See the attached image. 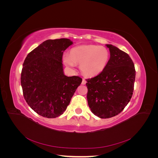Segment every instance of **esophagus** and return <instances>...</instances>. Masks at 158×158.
I'll list each match as a JSON object with an SVG mask.
<instances>
[{
  "instance_id": "1",
  "label": "esophagus",
  "mask_w": 158,
  "mask_h": 158,
  "mask_svg": "<svg viewBox=\"0 0 158 158\" xmlns=\"http://www.w3.org/2000/svg\"><path fill=\"white\" fill-rule=\"evenodd\" d=\"M85 84H86V81H85L84 79L82 80V85H85Z\"/></svg>"
}]
</instances>
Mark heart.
<instances>
[{
  "mask_svg": "<svg viewBox=\"0 0 158 158\" xmlns=\"http://www.w3.org/2000/svg\"><path fill=\"white\" fill-rule=\"evenodd\" d=\"M109 59V52L106 47L94 45H85L74 47L70 53H64L63 62L69 67L74 69L80 64L82 73L95 76L102 73Z\"/></svg>",
  "mask_w": 158,
  "mask_h": 158,
  "instance_id": "1",
  "label": "heart"
}]
</instances>
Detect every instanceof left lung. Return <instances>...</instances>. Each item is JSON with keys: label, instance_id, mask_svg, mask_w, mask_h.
I'll return each instance as SVG.
<instances>
[{"label": "left lung", "instance_id": "obj_1", "mask_svg": "<svg viewBox=\"0 0 158 158\" xmlns=\"http://www.w3.org/2000/svg\"><path fill=\"white\" fill-rule=\"evenodd\" d=\"M110 59L102 73L87 79V99L92 112L102 118L117 115L132 96L136 71L129 55L117 47L106 45Z\"/></svg>", "mask_w": 158, "mask_h": 158}]
</instances>
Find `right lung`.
I'll use <instances>...</instances> for the list:
<instances>
[{
    "instance_id": "add662e5",
    "label": "right lung",
    "mask_w": 158,
    "mask_h": 158,
    "mask_svg": "<svg viewBox=\"0 0 158 158\" xmlns=\"http://www.w3.org/2000/svg\"><path fill=\"white\" fill-rule=\"evenodd\" d=\"M73 44L66 38L46 40L31 51L23 62L21 73L23 97L42 117L56 118L63 114L82 83L79 76L64 74L63 52Z\"/></svg>"
}]
</instances>
